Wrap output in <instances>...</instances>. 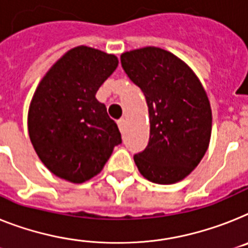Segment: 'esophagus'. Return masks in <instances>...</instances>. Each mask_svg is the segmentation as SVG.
I'll use <instances>...</instances> for the list:
<instances>
[{
    "label": "esophagus",
    "instance_id": "34e87169",
    "mask_svg": "<svg viewBox=\"0 0 248 248\" xmlns=\"http://www.w3.org/2000/svg\"><path fill=\"white\" fill-rule=\"evenodd\" d=\"M117 124L121 132H124V128H126V120H124V118H121V120L117 121Z\"/></svg>",
    "mask_w": 248,
    "mask_h": 248
}]
</instances>
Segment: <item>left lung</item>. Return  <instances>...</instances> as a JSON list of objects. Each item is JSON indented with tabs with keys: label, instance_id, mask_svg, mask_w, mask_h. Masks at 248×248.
I'll return each mask as SVG.
<instances>
[{
	"label": "left lung",
	"instance_id": "8db88e82",
	"mask_svg": "<svg viewBox=\"0 0 248 248\" xmlns=\"http://www.w3.org/2000/svg\"><path fill=\"white\" fill-rule=\"evenodd\" d=\"M121 64L149 107L150 139L134 156L137 169L156 184L180 182L209 146L212 109L203 85L183 60L160 47L126 51Z\"/></svg>",
	"mask_w": 248,
	"mask_h": 248
}]
</instances>
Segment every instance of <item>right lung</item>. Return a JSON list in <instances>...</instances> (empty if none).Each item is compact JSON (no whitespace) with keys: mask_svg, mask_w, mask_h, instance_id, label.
I'll return each mask as SVG.
<instances>
[{"mask_svg":"<svg viewBox=\"0 0 248 248\" xmlns=\"http://www.w3.org/2000/svg\"><path fill=\"white\" fill-rule=\"evenodd\" d=\"M118 65L113 54L77 46L37 85L28 116L31 143L54 175L80 184L101 172L122 142L95 93Z\"/></svg>","mask_w":248,"mask_h":248,"instance_id":"1","label":"right lung"}]
</instances>
